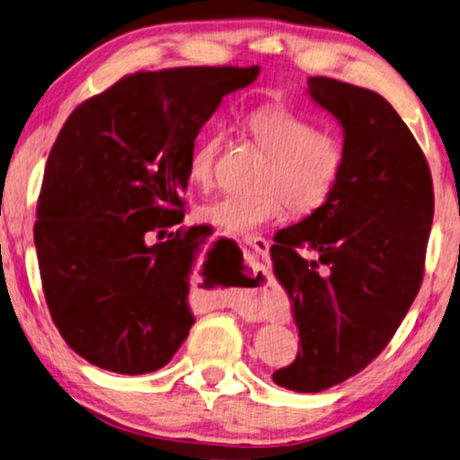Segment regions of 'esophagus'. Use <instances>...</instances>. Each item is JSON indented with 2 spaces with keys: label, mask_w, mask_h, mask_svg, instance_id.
<instances>
[{
  "label": "esophagus",
  "mask_w": 460,
  "mask_h": 460,
  "mask_svg": "<svg viewBox=\"0 0 460 460\" xmlns=\"http://www.w3.org/2000/svg\"><path fill=\"white\" fill-rule=\"evenodd\" d=\"M245 245H250L253 252L258 253L260 258H266L268 256V250H270V243L266 242L264 237H245ZM242 309L243 313H253V315H264L268 313V301L266 298H252V301H243L242 303Z\"/></svg>",
  "instance_id": "34e87169"
}]
</instances>
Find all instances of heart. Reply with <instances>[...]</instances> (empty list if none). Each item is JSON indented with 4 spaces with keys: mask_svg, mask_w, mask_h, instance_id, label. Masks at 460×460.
<instances>
[{
    "mask_svg": "<svg viewBox=\"0 0 460 460\" xmlns=\"http://www.w3.org/2000/svg\"><path fill=\"white\" fill-rule=\"evenodd\" d=\"M245 125L253 141L272 157L261 178L266 192L225 194L202 204L199 217L204 223L233 235H250L279 221L287 204L298 215H309L330 200L346 162L340 137L317 130L307 116L280 104L258 108ZM221 141V133H210L194 145L188 173L196 186H213Z\"/></svg>",
    "mask_w": 460,
    "mask_h": 460,
    "instance_id": "obj_1",
    "label": "heart"
}]
</instances>
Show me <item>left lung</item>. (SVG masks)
Wrapping results in <instances>:
<instances>
[{
    "mask_svg": "<svg viewBox=\"0 0 460 460\" xmlns=\"http://www.w3.org/2000/svg\"><path fill=\"white\" fill-rule=\"evenodd\" d=\"M307 85L344 130L346 162L330 200L272 245L301 340L295 362L272 381L319 393L373 362L410 311L424 279L434 190L424 153L387 100L330 77Z\"/></svg>",
    "mask_w": 460,
    "mask_h": 460,
    "instance_id": "left-lung-1",
    "label": "left lung"
}]
</instances>
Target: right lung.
Returning <instances> with one entry per match:
<instances>
[{
    "label": "right lung",
    "instance_id": "add662e5",
    "mask_svg": "<svg viewBox=\"0 0 460 460\" xmlns=\"http://www.w3.org/2000/svg\"><path fill=\"white\" fill-rule=\"evenodd\" d=\"M258 73V65L135 73L63 125L47 159L34 245L50 317L93 367L147 375L188 338L202 233L149 239L181 223L196 137Z\"/></svg>",
    "mask_w": 460,
    "mask_h": 460
}]
</instances>
